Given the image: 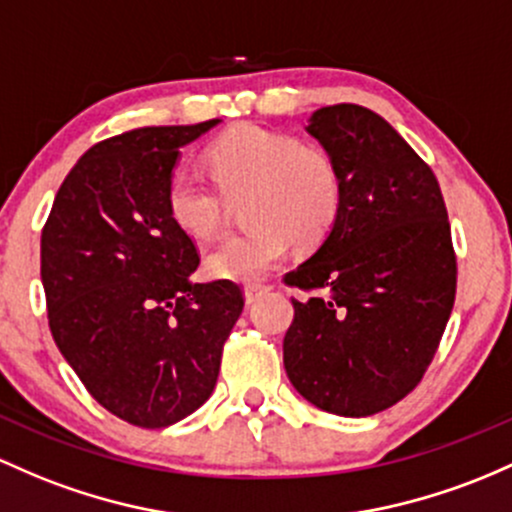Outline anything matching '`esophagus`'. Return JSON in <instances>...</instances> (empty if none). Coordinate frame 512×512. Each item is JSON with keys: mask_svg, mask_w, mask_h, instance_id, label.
<instances>
[{"mask_svg": "<svg viewBox=\"0 0 512 512\" xmlns=\"http://www.w3.org/2000/svg\"><path fill=\"white\" fill-rule=\"evenodd\" d=\"M262 294H267V286H262V284L245 286V303H255Z\"/></svg>", "mask_w": 512, "mask_h": 512, "instance_id": "esophagus-1", "label": "esophagus"}]
</instances>
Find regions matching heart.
Listing matches in <instances>:
<instances>
[{
    "instance_id": "obj_1",
    "label": "heart",
    "mask_w": 512,
    "mask_h": 512,
    "mask_svg": "<svg viewBox=\"0 0 512 512\" xmlns=\"http://www.w3.org/2000/svg\"><path fill=\"white\" fill-rule=\"evenodd\" d=\"M215 187L179 170L167 184V211L187 235L209 240L221 233L228 201H245V233L228 235L206 255L213 279L255 282L296 245L328 235L342 206V172L316 145L269 128L243 123L223 133L206 153Z\"/></svg>"
}]
</instances>
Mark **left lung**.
<instances>
[{"label": "left lung", "instance_id": "1", "mask_svg": "<svg viewBox=\"0 0 512 512\" xmlns=\"http://www.w3.org/2000/svg\"><path fill=\"white\" fill-rule=\"evenodd\" d=\"M338 162L342 206L306 262L284 369L308 403L345 418L393 406L423 379L454 306L457 260L435 174L379 114L313 111L306 126Z\"/></svg>", "mask_w": 512, "mask_h": 512}]
</instances>
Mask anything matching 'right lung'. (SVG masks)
Masks as SVG:
<instances>
[{
  "mask_svg": "<svg viewBox=\"0 0 512 512\" xmlns=\"http://www.w3.org/2000/svg\"><path fill=\"white\" fill-rule=\"evenodd\" d=\"M218 119L155 126L89 148L41 235L48 323L87 391L138 428H167L216 389L238 284H196L199 255L167 211L179 150Z\"/></svg>",
  "mask_w": 512,
  "mask_h": 512,
  "instance_id": "right-lung-1",
  "label": "right lung"
}]
</instances>
